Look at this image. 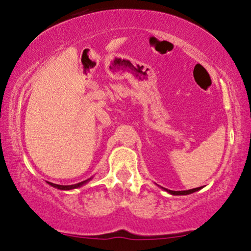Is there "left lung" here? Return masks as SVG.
I'll return each instance as SVG.
<instances>
[{"label": "left lung", "mask_w": 251, "mask_h": 251, "mask_svg": "<svg viewBox=\"0 0 251 251\" xmlns=\"http://www.w3.org/2000/svg\"><path fill=\"white\" fill-rule=\"evenodd\" d=\"M200 188H201V187H198V188L189 189V191H179V192H176V191H170V189H166V188H164V189H165L166 192H168V193H170V194H172V195H187V194H192V193H194V192H198Z\"/></svg>", "instance_id": "1"}]
</instances>
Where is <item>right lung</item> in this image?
Here are the masks:
<instances>
[{"label":"right lung","mask_w":251,"mask_h":251,"mask_svg":"<svg viewBox=\"0 0 251 251\" xmlns=\"http://www.w3.org/2000/svg\"><path fill=\"white\" fill-rule=\"evenodd\" d=\"M91 180V177L90 179H87L85 181H81V182H78L76 183V185H70V186H62V185H56V183H52V182H48L49 183L50 186L55 187V188L57 189H60V191H70V189H75V188H79V187H81L83 185H85V183L87 182V181Z\"/></svg>","instance_id":"right-lung-1"}]
</instances>
